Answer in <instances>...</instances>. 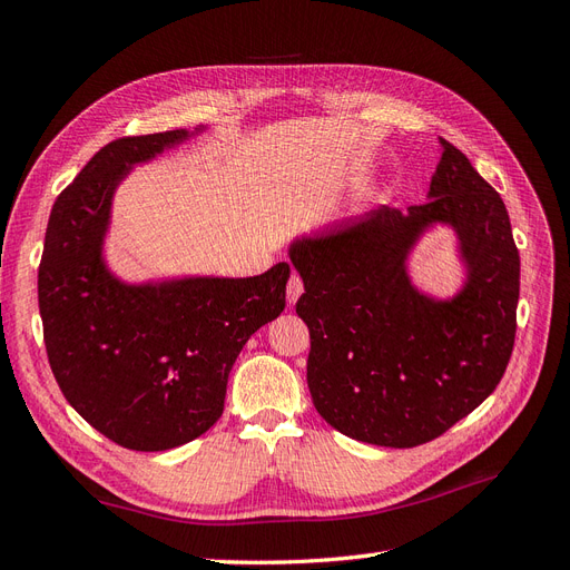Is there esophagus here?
Returning <instances> with one entry per match:
<instances>
[{
  "label": "esophagus",
  "instance_id": "obj_1",
  "mask_svg": "<svg viewBox=\"0 0 570 570\" xmlns=\"http://www.w3.org/2000/svg\"><path fill=\"white\" fill-rule=\"evenodd\" d=\"M302 292H304L302 278H299L297 273H292V275H289V283H287V302H289V306L299 299Z\"/></svg>",
  "mask_w": 570,
  "mask_h": 570
}]
</instances>
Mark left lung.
Instances as JSON below:
<instances>
[{"label": "left lung", "instance_id": "1", "mask_svg": "<svg viewBox=\"0 0 570 570\" xmlns=\"http://www.w3.org/2000/svg\"><path fill=\"white\" fill-rule=\"evenodd\" d=\"M425 204L390 206L289 245L304 281L306 383L342 435L419 446L478 409L502 381L515 337L521 258L494 187L440 137ZM435 225L458 233L462 289L435 301L412 285L407 254Z\"/></svg>", "mask_w": 570, "mask_h": 570}]
</instances>
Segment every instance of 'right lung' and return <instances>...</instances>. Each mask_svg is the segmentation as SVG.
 <instances>
[{"label": "right lung", "mask_w": 570, "mask_h": 570, "mask_svg": "<svg viewBox=\"0 0 570 570\" xmlns=\"http://www.w3.org/2000/svg\"><path fill=\"white\" fill-rule=\"evenodd\" d=\"M120 137L51 206L38 302L51 373L80 416L135 452L204 435L223 413L247 340L285 308L289 264L254 278L126 283L105 262L111 202L132 166L202 132Z\"/></svg>", "instance_id": "right-lung-1"}]
</instances>
